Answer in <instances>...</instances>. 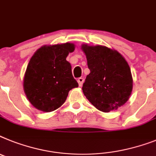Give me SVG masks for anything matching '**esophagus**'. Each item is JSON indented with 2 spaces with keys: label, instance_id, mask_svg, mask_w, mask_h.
<instances>
[{
  "label": "esophagus",
  "instance_id": "1",
  "mask_svg": "<svg viewBox=\"0 0 156 156\" xmlns=\"http://www.w3.org/2000/svg\"><path fill=\"white\" fill-rule=\"evenodd\" d=\"M77 82H78V83H79L80 87H82V85H83V82H84V79L82 78V77H80V78H79V79L77 80Z\"/></svg>",
  "mask_w": 156,
  "mask_h": 156
}]
</instances>
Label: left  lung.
Masks as SVG:
<instances>
[{
	"label": "left lung",
	"mask_w": 156,
	"mask_h": 156,
	"mask_svg": "<svg viewBox=\"0 0 156 156\" xmlns=\"http://www.w3.org/2000/svg\"><path fill=\"white\" fill-rule=\"evenodd\" d=\"M90 73L83 92L91 104L102 112L118 110L129 98L133 76L126 60L119 52L105 46L83 44Z\"/></svg>",
	"instance_id": "1"
}]
</instances>
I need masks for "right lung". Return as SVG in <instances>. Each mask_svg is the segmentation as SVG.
<instances>
[{
	"mask_svg": "<svg viewBox=\"0 0 156 156\" xmlns=\"http://www.w3.org/2000/svg\"><path fill=\"white\" fill-rule=\"evenodd\" d=\"M70 42L45 45L34 52L24 77L23 91L29 102L42 112H51L63 105L70 90L78 87L66 58L74 51Z\"/></svg>",
	"mask_w": 156,
	"mask_h": 156,
	"instance_id": "1",
	"label": "right lung"
}]
</instances>
